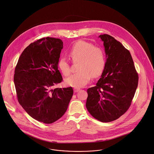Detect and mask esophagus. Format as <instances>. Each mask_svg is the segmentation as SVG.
Here are the masks:
<instances>
[{"label": "esophagus", "mask_w": 154, "mask_h": 154, "mask_svg": "<svg viewBox=\"0 0 154 154\" xmlns=\"http://www.w3.org/2000/svg\"><path fill=\"white\" fill-rule=\"evenodd\" d=\"M79 90H80L79 88H74V89H73L74 92H78Z\"/></svg>", "instance_id": "1"}]
</instances>
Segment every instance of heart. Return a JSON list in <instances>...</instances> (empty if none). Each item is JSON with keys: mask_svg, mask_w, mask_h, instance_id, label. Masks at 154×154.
Returning <instances> with one entry per match:
<instances>
[{"mask_svg": "<svg viewBox=\"0 0 154 154\" xmlns=\"http://www.w3.org/2000/svg\"><path fill=\"white\" fill-rule=\"evenodd\" d=\"M68 54L73 63H79L78 68L79 72L72 75L65 79V83L68 86L74 88L83 87L89 83L92 76H99L105 68L106 56L104 51L90 42L85 41L75 42ZM57 66L65 76L70 74V64L66 57L60 58Z\"/></svg>", "mask_w": 154, "mask_h": 154, "instance_id": "heart-1", "label": "heart"}]
</instances>
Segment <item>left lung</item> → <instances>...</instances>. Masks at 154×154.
<instances>
[{
	"instance_id": "8db88e82",
	"label": "left lung",
	"mask_w": 154,
	"mask_h": 154,
	"mask_svg": "<svg viewBox=\"0 0 154 154\" xmlns=\"http://www.w3.org/2000/svg\"><path fill=\"white\" fill-rule=\"evenodd\" d=\"M103 42L106 65L95 86L88 89L86 106L98 121L118 119L131 105L138 84V75L129 51L111 36H99Z\"/></svg>"
}]
</instances>
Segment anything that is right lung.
I'll use <instances>...</instances> for the list:
<instances>
[{
  "mask_svg": "<svg viewBox=\"0 0 154 154\" xmlns=\"http://www.w3.org/2000/svg\"><path fill=\"white\" fill-rule=\"evenodd\" d=\"M62 49L60 39H39L25 49L14 69L19 103L31 117L45 124L64 115L73 94L72 87L52 89L63 80L57 66Z\"/></svg>",
  "mask_w": 154,
  "mask_h": 154,
  "instance_id": "right-lung-1",
  "label": "right lung"
}]
</instances>
